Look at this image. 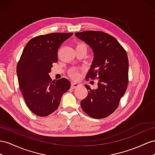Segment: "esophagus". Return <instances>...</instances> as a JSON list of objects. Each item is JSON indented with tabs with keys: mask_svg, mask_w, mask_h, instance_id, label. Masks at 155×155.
Wrapping results in <instances>:
<instances>
[{
	"mask_svg": "<svg viewBox=\"0 0 155 155\" xmlns=\"http://www.w3.org/2000/svg\"><path fill=\"white\" fill-rule=\"evenodd\" d=\"M79 86H80V84H78V83L71 82V87L72 89H74V88L78 87Z\"/></svg>",
	"mask_w": 155,
	"mask_h": 155,
	"instance_id": "obj_1",
	"label": "esophagus"
}]
</instances>
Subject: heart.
<instances>
[{"instance_id":"1","label":"heart","mask_w":155,"mask_h":155,"mask_svg":"<svg viewBox=\"0 0 155 155\" xmlns=\"http://www.w3.org/2000/svg\"><path fill=\"white\" fill-rule=\"evenodd\" d=\"M76 48H83V49H85L87 52V45H86L85 43L80 42L77 45ZM69 74H70V76L73 78H77L78 77V71H77V70L76 69H71L69 71Z\"/></svg>"}]
</instances>
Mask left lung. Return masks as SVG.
<instances>
[{
  "instance_id": "left-lung-1",
  "label": "left lung",
  "mask_w": 155,
  "mask_h": 155,
  "mask_svg": "<svg viewBox=\"0 0 155 155\" xmlns=\"http://www.w3.org/2000/svg\"><path fill=\"white\" fill-rule=\"evenodd\" d=\"M75 36L87 43L94 53L86 79H98L95 90L85 85L87 96L81 107L95 119L109 116L116 110L129 83V60L126 51L117 39L101 31H84Z\"/></svg>"
}]
</instances>
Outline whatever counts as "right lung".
<instances>
[{"mask_svg":"<svg viewBox=\"0 0 155 155\" xmlns=\"http://www.w3.org/2000/svg\"><path fill=\"white\" fill-rule=\"evenodd\" d=\"M73 33L40 35L26 44L17 65L20 90L30 111L45 117L58 108L61 96L71 87L65 78L52 81V64L58 61V50Z\"/></svg>","mask_w":155,"mask_h":155,"instance_id":"right-lung-1","label":"right lung"}]
</instances>
